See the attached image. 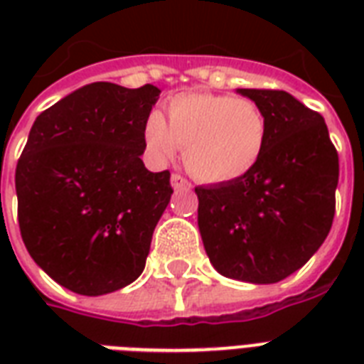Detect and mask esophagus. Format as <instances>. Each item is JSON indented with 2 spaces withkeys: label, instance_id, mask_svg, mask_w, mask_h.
<instances>
[{
  "label": "esophagus",
  "instance_id": "1",
  "mask_svg": "<svg viewBox=\"0 0 364 364\" xmlns=\"http://www.w3.org/2000/svg\"><path fill=\"white\" fill-rule=\"evenodd\" d=\"M171 187L176 188V191H188L191 188V181L185 179L181 173H173L171 176Z\"/></svg>",
  "mask_w": 364,
  "mask_h": 364
}]
</instances>
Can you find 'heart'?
<instances>
[{
	"instance_id": "heart-1",
	"label": "heart",
	"mask_w": 364,
	"mask_h": 364,
	"mask_svg": "<svg viewBox=\"0 0 364 364\" xmlns=\"http://www.w3.org/2000/svg\"><path fill=\"white\" fill-rule=\"evenodd\" d=\"M145 139L159 160H170L183 147V160L196 179L230 183L259 164L268 139L262 107L228 94H177L168 104V121L153 111Z\"/></svg>"
}]
</instances>
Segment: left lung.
Wrapping results in <instances>:
<instances>
[{"label":"left lung","instance_id":"obj_1","mask_svg":"<svg viewBox=\"0 0 364 364\" xmlns=\"http://www.w3.org/2000/svg\"><path fill=\"white\" fill-rule=\"evenodd\" d=\"M262 107L268 139L238 181L196 187L198 228L225 277L277 283L310 260L333 227L338 153L327 124L291 94L238 88Z\"/></svg>","mask_w":364,"mask_h":364}]
</instances>
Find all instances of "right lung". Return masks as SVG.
Instances as JSON below:
<instances>
[{
    "mask_svg": "<svg viewBox=\"0 0 364 364\" xmlns=\"http://www.w3.org/2000/svg\"><path fill=\"white\" fill-rule=\"evenodd\" d=\"M160 90L92 82L37 117L14 185L18 227L37 266L77 294L130 285L170 202V171L141 154Z\"/></svg>",
    "mask_w": 364,
    "mask_h": 364,
    "instance_id": "add662e5",
    "label": "right lung"
}]
</instances>
